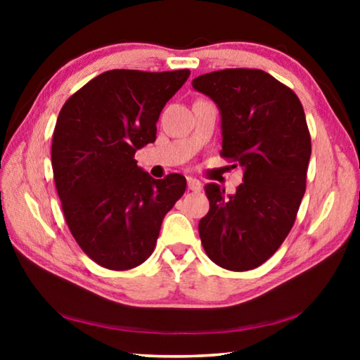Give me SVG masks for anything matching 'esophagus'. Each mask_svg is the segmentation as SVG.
I'll list each match as a JSON object with an SVG mask.
<instances>
[{
	"label": "esophagus",
	"mask_w": 360,
	"mask_h": 360,
	"mask_svg": "<svg viewBox=\"0 0 360 360\" xmlns=\"http://www.w3.org/2000/svg\"><path fill=\"white\" fill-rule=\"evenodd\" d=\"M186 181H188V188L191 191H200L201 190V181L193 179V176H186Z\"/></svg>",
	"instance_id": "34e87169"
}]
</instances>
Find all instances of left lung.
<instances>
[{"label":"left lung","instance_id":"left-lung-1","mask_svg":"<svg viewBox=\"0 0 360 360\" xmlns=\"http://www.w3.org/2000/svg\"><path fill=\"white\" fill-rule=\"evenodd\" d=\"M221 111V157L244 169L234 195L205 186L198 231L216 265L245 272L272 257L297 219L311 155L307 117L292 88L257 68H226L191 82Z\"/></svg>","mask_w":360,"mask_h":360}]
</instances>
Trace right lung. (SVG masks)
I'll return each instance as SVG.
<instances>
[{
    "mask_svg": "<svg viewBox=\"0 0 360 360\" xmlns=\"http://www.w3.org/2000/svg\"><path fill=\"white\" fill-rule=\"evenodd\" d=\"M190 70H108L58 112L52 170L67 226L91 260L129 270L154 252L162 221L186 190L180 174L155 180L137 149L155 141L162 108Z\"/></svg>",
    "mask_w": 360,
    "mask_h": 360,
    "instance_id": "obj_1",
    "label": "right lung"
}]
</instances>
